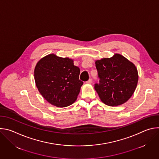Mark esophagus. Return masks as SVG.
<instances>
[{"instance_id":"1","label":"esophagus","mask_w":159,"mask_h":159,"mask_svg":"<svg viewBox=\"0 0 159 159\" xmlns=\"http://www.w3.org/2000/svg\"><path fill=\"white\" fill-rule=\"evenodd\" d=\"M92 82H93L92 79H89L86 82V83H87V84H91Z\"/></svg>"}]
</instances>
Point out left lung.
Masks as SVG:
<instances>
[{"mask_svg": "<svg viewBox=\"0 0 159 159\" xmlns=\"http://www.w3.org/2000/svg\"><path fill=\"white\" fill-rule=\"evenodd\" d=\"M95 63L99 83L95 84L94 89L101 101L109 106L126 102L133 94L139 81L134 63L118 53L97 60Z\"/></svg>", "mask_w": 159, "mask_h": 159, "instance_id": "left-lung-1", "label": "left lung"}]
</instances>
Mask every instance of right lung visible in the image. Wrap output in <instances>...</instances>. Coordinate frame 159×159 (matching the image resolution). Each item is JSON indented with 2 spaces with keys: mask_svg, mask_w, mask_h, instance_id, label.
<instances>
[{
  "mask_svg": "<svg viewBox=\"0 0 159 159\" xmlns=\"http://www.w3.org/2000/svg\"><path fill=\"white\" fill-rule=\"evenodd\" d=\"M34 73L39 93L51 104L64 107L76 101L83 82L72 59L48 55L38 61Z\"/></svg>",
  "mask_w": 159,
  "mask_h": 159,
  "instance_id": "1",
  "label": "right lung"
}]
</instances>
